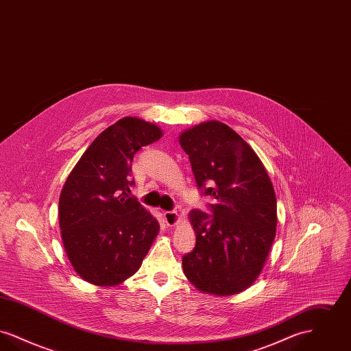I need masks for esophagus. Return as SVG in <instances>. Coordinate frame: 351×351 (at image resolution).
Here are the masks:
<instances>
[{
	"mask_svg": "<svg viewBox=\"0 0 351 351\" xmlns=\"http://www.w3.org/2000/svg\"><path fill=\"white\" fill-rule=\"evenodd\" d=\"M163 216H165V221H166V223H167V226H169V228L178 225L179 221H180V216L176 212H169L168 210V212L163 213Z\"/></svg>",
	"mask_w": 351,
	"mask_h": 351,
	"instance_id": "obj_1",
	"label": "esophagus"
}]
</instances>
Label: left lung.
<instances>
[{
	"label": "left lung",
	"mask_w": 351,
	"mask_h": 351,
	"mask_svg": "<svg viewBox=\"0 0 351 351\" xmlns=\"http://www.w3.org/2000/svg\"><path fill=\"white\" fill-rule=\"evenodd\" d=\"M197 186L213 215L189 213L196 246L183 256L199 291L230 296L259 276L276 234V196L259 156L228 125L206 121L179 135Z\"/></svg>",
	"instance_id": "8db88e82"
}]
</instances>
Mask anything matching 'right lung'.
Segmentation results:
<instances>
[{
  "instance_id": "right-lung-1",
  "label": "right lung",
  "mask_w": 351,
  "mask_h": 351,
  "mask_svg": "<svg viewBox=\"0 0 351 351\" xmlns=\"http://www.w3.org/2000/svg\"><path fill=\"white\" fill-rule=\"evenodd\" d=\"M159 126L121 118L85 150L59 199L68 259L88 283L113 287L133 276L159 233V222L130 196L132 162L162 138Z\"/></svg>"
}]
</instances>
